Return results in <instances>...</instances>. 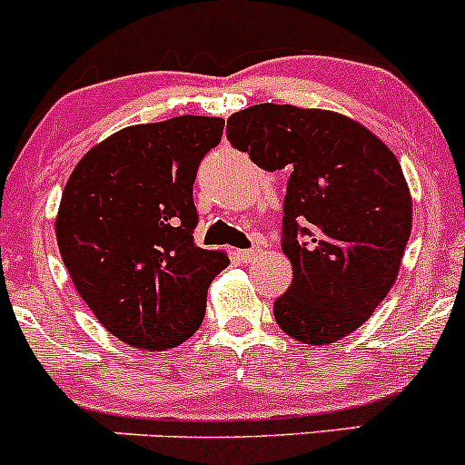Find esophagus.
Wrapping results in <instances>:
<instances>
[{
	"label": "esophagus",
	"mask_w": 465,
	"mask_h": 465,
	"mask_svg": "<svg viewBox=\"0 0 465 465\" xmlns=\"http://www.w3.org/2000/svg\"><path fill=\"white\" fill-rule=\"evenodd\" d=\"M236 256H238V259H241L242 262H252V261L256 259V256H259V252H256V250H241Z\"/></svg>",
	"instance_id": "obj_1"
}]
</instances>
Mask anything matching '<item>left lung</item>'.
Here are the masks:
<instances>
[{
	"mask_svg": "<svg viewBox=\"0 0 465 465\" xmlns=\"http://www.w3.org/2000/svg\"><path fill=\"white\" fill-rule=\"evenodd\" d=\"M227 130L261 168H290L283 254L292 285L274 302L281 331L311 346L358 331L396 283L411 233L396 154L355 119L315 107L261 103L233 112Z\"/></svg>",
	"mask_w": 465,
	"mask_h": 465,
	"instance_id": "1",
	"label": "left lung"
}]
</instances>
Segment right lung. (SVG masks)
<instances>
[{
	"mask_svg": "<svg viewBox=\"0 0 465 465\" xmlns=\"http://www.w3.org/2000/svg\"><path fill=\"white\" fill-rule=\"evenodd\" d=\"M220 116L128 125L87 150L64 184L55 238L101 326L142 351L189 340L229 256L193 245V182L220 143Z\"/></svg>",
	"mask_w": 465,
	"mask_h": 465,
	"instance_id": "add662e5",
	"label": "right lung"
}]
</instances>
